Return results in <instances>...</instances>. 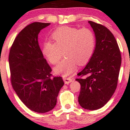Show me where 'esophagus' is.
Segmentation results:
<instances>
[{
    "instance_id": "34e87169",
    "label": "esophagus",
    "mask_w": 130,
    "mask_h": 130,
    "mask_svg": "<svg viewBox=\"0 0 130 130\" xmlns=\"http://www.w3.org/2000/svg\"><path fill=\"white\" fill-rule=\"evenodd\" d=\"M63 80H64V83H66V84H69V83L72 82H73V79H72V78H70V77L64 78Z\"/></svg>"
}]
</instances>
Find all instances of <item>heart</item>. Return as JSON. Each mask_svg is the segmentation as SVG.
Listing matches in <instances>:
<instances>
[{
	"instance_id": "b5f03b06",
	"label": "heart",
	"mask_w": 130,
	"mask_h": 130,
	"mask_svg": "<svg viewBox=\"0 0 130 130\" xmlns=\"http://www.w3.org/2000/svg\"><path fill=\"white\" fill-rule=\"evenodd\" d=\"M51 37L54 42H45L42 53L50 63L56 64L64 52L66 57L54 68L56 73L64 76L74 72L78 63H88L95 51V35L89 28L62 26L55 30Z\"/></svg>"
}]
</instances>
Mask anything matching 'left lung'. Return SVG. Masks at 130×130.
<instances>
[{
	"mask_svg": "<svg viewBox=\"0 0 130 130\" xmlns=\"http://www.w3.org/2000/svg\"><path fill=\"white\" fill-rule=\"evenodd\" d=\"M95 32V51L88 64L77 74L80 84L78 101L88 110L100 109L107 103L117 88L121 56L111 31L102 25L89 21Z\"/></svg>",
	"mask_w": 130,
	"mask_h": 130,
	"instance_id": "1",
	"label": "left lung"
}]
</instances>
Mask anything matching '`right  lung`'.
I'll use <instances>...</instances> for the list:
<instances>
[{
    "label": "right lung",
    "instance_id": "obj_1",
    "mask_svg": "<svg viewBox=\"0 0 130 130\" xmlns=\"http://www.w3.org/2000/svg\"><path fill=\"white\" fill-rule=\"evenodd\" d=\"M50 23L33 22L18 34L9 56L11 84L21 101L32 111L47 112L56 105L64 85L61 77L51 78V68L38 44L40 31Z\"/></svg>",
    "mask_w": 130,
    "mask_h": 130
}]
</instances>
